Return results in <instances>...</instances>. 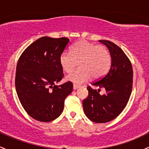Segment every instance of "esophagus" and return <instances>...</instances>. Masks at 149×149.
I'll return each instance as SVG.
<instances>
[{"instance_id": "obj_1", "label": "esophagus", "mask_w": 149, "mask_h": 149, "mask_svg": "<svg viewBox=\"0 0 149 149\" xmlns=\"http://www.w3.org/2000/svg\"><path fill=\"white\" fill-rule=\"evenodd\" d=\"M73 90H76V89H78V88H79V85H76V84H73Z\"/></svg>"}]
</instances>
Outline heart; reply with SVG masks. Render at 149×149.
Masks as SVG:
<instances>
[{
    "label": "heart",
    "mask_w": 149,
    "mask_h": 149,
    "mask_svg": "<svg viewBox=\"0 0 149 149\" xmlns=\"http://www.w3.org/2000/svg\"><path fill=\"white\" fill-rule=\"evenodd\" d=\"M77 63L80 69L69 75L66 79L76 84H82L92 76L99 78L106 74L111 64V56L105 46L80 40L73 46L71 53L64 51L59 56V64L66 73L72 72Z\"/></svg>",
    "instance_id": "b5f03b06"
}]
</instances>
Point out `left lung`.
<instances>
[{
  "instance_id": "8db88e82",
  "label": "left lung",
  "mask_w": 149,
  "mask_h": 149,
  "mask_svg": "<svg viewBox=\"0 0 149 149\" xmlns=\"http://www.w3.org/2000/svg\"><path fill=\"white\" fill-rule=\"evenodd\" d=\"M100 42L109 49L111 56L110 69L105 76L92 83L98 90L88 86V96L83 102L85 114L92 122L104 123L117 118L125 108L131 95L133 70L131 61L123 49L109 40ZM106 94L101 95L100 89Z\"/></svg>"
}]
</instances>
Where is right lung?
Instances as JSON below:
<instances>
[{"label": "right lung", "mask_w": 149, "mask_h": 149, "mask_svg": "<svg viewBox=\"0 0 149 149\" xmlns=\"http://www.w3.org/2000/svg\"><path fill=\"white\" fill-rule=\"evenodd\" d=\"M69 44L68 38L43 36L28 46L19 58L17 94L25 111L36 120L50 122L59 117L65 99L72 92L71 82L55 85L64 77L59 56Z\"/></svg>", "instance_id": "right-lung-1"}]
</instances>
